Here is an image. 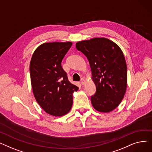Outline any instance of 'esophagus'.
Wrapping results in <instances>:
<instances>
[{
	"label": "esophagus",
	"mask_w": 152,
	"mask_h": 152,
	"mask_svg": "<svg viewBox=\"0 0 152 152\" xmlns=\"http://www.w3.org/2000/svg\"><path fill=\"white\" fill-rule=\"evenodd\" d=\"M81 84H82V85H84V83H85V80H84V79H83V78H81Z\"/></svg>",
	"instance_id": "obj_1"
}]
</instances>
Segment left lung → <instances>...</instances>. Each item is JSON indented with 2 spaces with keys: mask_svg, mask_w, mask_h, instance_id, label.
Wrapping results in <instances>:
<instances>
[{
  "mask_svg": "<svg viewBox=\"0 0 152 152\" xmlns=\"http://www.w3.org/2000/svg\"><path fill=\"white\" fill-rule=\"evenodd\" d=\"M76 47L88 59L96 86L91 98L92 106L100 112L113 110L121 102L127 87V65L121 49L104 37L78 42Z\"/></svg>",
  "mask_w": 152,
  "mask_h": 152,
  "instance_id": "obj_1",
  "label": "left lung"
}]
</instances>
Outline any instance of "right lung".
<instances>
[{
    "mask_svg": "<svg viewBox=\"0 0 152 152\" xmlns=\"http://www.w3.org/2000/svg\"><path fill=\"white\" fill-rule=\"evenodd\" d=\"M72 42H47L39 45L30 62L31 82L34 97L48 114L60 116L73 105V94L78 87L69 81L61 61Z\"/></svg>",
    "mask_w": 152,
    "mask_h": 152,
    "instance_id": "1",
    "label": "right lung"
}]
</instances>
